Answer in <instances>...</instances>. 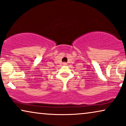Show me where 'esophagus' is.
Returning <instances> with one entry per match:
<instances>
[{"mask_svg": "<svg viewBox=\"0 0 126 126\" xmlns=\"http://www.w3.org/2000/svg\"><path fill=\"white\" fill-rule=\"evenodd\" d=\"M63 65H66V64H67V63H63Z\"/></svg>", "mask_w": 126, "mask_h": 126, "instance_id": "esophagus-1", "label": "esophagus"}]
</instances>
